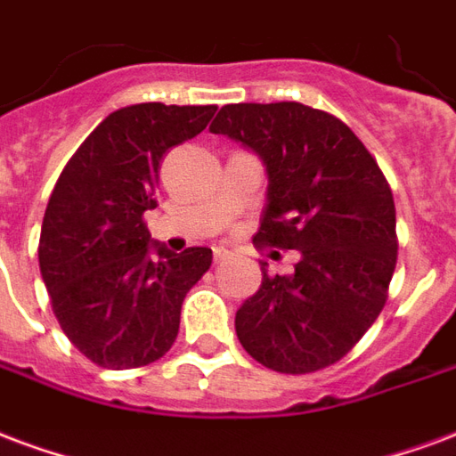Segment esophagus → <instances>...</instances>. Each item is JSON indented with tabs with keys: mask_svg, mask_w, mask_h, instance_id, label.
<instances>
[{
	"mask_svg": "<svg viewBox=\"0 0 456 456\" xmlns=\"http://www.w3.org/2000/svg\"><path fill=\"white\" fill-rule=\"evenodd\" d=\"M212 256H215V261H224V258H229V248H224V246H215V248H212Z\"/></svg>",
	"mask_w": 456,
	"mask_h": 456,
	"instance_id": "34e87169",
	"label": "esophagus"
}]
</instances>
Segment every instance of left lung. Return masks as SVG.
I'll return each instance as SVG.
<instances>
[{"label": "left lung", "instance_id": "left-lung-1", "mask_svg": "<svg viewBox=\"0 0 456 456\" xmlns=\"http://www.w3.org/2000/svg\"><path fill=\"white\" fill-rule=\"evenodd\" d=\"M261 159L268 178L256 241L295 248L239 306L248 355L275 372L338 362L374 323L396 265V210L382 171L338 118L295 101L232 103L210 125Z\"/></svg>", "mask_w": 456, "mask_h": 456}]
</instances>
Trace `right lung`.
Listing matches in <instances>:
<instances>
[{
    "label": "right lung",
    "mask_w": 456,
    "mask_h": 456,
    "mask_svg": "<svg viewBox=\"0 0 456 456\" xmlns=\"http://www.w3.org/2000/svg\"><path fill=\"white\" fill-rule=\"evenodd\" d=\"M215 106L134 103L113 110L67 161L40 229L38 263L57 322L106 370L150 365L178 336L188 289L212 251L174 254L150 237L161 159L205 130Z\"/></svg>",
    "instance_id": "right-lung-1"
}]
</instances>
